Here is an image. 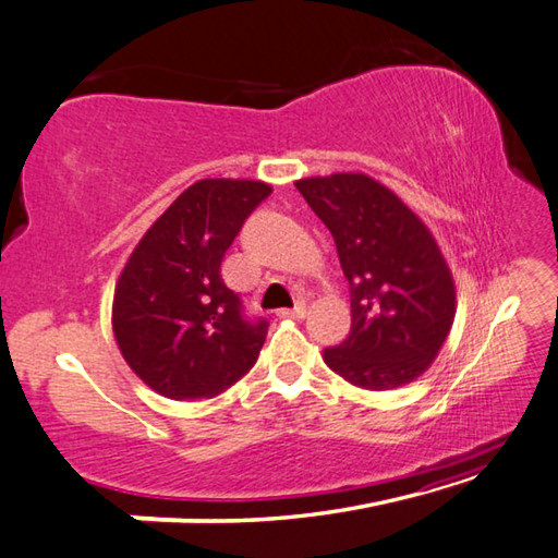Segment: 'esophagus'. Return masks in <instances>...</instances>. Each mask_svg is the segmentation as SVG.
<instances>
[{
	"label": "esophagus",
	"mask_w": 558,
	"mask_h": 558,
	"mask_svg": "<svg viewBox=\"0 0 558 558\" xmlns=\"http://www.w3.org/2000/svg\"><path fill=\"white\" fill-rule=\"evenodd\" d=\"M304 314H307V304L304 302L294 304L292 310H278V316H282V319H302Z\"/></svg>",
	"instance_id": "esophagus-1"
}]
</instances>
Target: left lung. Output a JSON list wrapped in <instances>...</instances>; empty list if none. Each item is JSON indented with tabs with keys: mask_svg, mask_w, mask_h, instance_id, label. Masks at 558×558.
Wrapping results in <instances>:
<instances>
[{
	"mask_svg": "<svg viewBox=\"0 0 558 558\" xmlns=\"http://www.w3.org/2000/svg\"><path fill=\"white\" fill-rule=\"evenodd\" d=\"M329 227L351 290V333L324 360L355 387L385 391L418 379L457 312L450 266L421 217L367 173L294 181Z\"/></svg>",
	"mask_w": 558,
	"mask_h": 558,
	"instance_id": "left-lung-1",
	"label": "left lung"
}]
</instances>
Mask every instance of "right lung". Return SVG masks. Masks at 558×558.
<instances>
[{
	"mask_svg": "<svg viewBox=\"0 0 558 558\" xmlns=\"http://www.w3.org/2000/svg\"><path fill=\"white\" fill-rule=\"evenodd\" d=\"M270 185L203 179L140 239L113 294V333L130 369L157 395L210 399L246 375L268 322H251L222 280V258Z\"/></svg>",
	"mask_w": 558,
	"mask_h": 558,
	"instance_id": "add662e5",
	"label": "right lung"
}]
</instances>
